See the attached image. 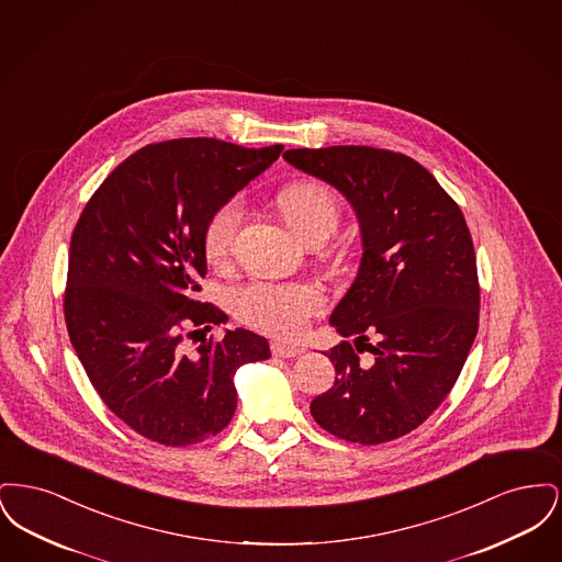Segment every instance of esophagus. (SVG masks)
<instances>
[{"mask_svg":"<svg viewBox=\"0 0 562 562\" xmlns=\"http://www.w3.org/2000/svg\"><path fill=\"white\" fill-rule=\"evenodd\" d=\"M271 353L276 358H296L301 353V349L294 348V346H286L282 341H271Z\"/></svg>","mask_w":562,"mask_h":562,"instance_id":"esophagus-1","label":"esophagus"}]
</instances>
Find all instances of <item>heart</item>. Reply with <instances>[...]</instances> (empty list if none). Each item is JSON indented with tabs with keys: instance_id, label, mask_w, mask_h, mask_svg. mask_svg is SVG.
Here are the masks:
<instances>
[{
	"instance_id": "obj_1",
	"label": "heart",
	"mask_w": 562,
	"mask_h": 562,
	"mask_svg": "<svg viewBox=\"0 0 562 562\" xmlns=\"http://www.w3.org/2000/svg\"><path fill=\"white\" fill-rule=\"evenodd\" d=\"M276 202L286 223L305 241L326 240L339 225V202L335 193L321 183H293L278 193ZM240 223L241 204L236 198L216 206L206 218L202 241L211 263L221 266L232 257ZM324 303L326 294L321 284L307 280H252L234 296L236 316L244 324L280 339L301 335Z\"/></svg>"
}]
</instances>
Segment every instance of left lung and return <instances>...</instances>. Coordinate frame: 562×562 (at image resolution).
Masks as SVG:
<instances>
[{
    "instance_id": "left-lung-1",
    "label": "left lung",
    "mask_w": 562,
    "mask_h": 562,
    "mask_svg": "<svg viewBox=\"0 0 562 562\" xmlns=\"http://www.w3.org/2000/svg\"><path fill=\"white\" fill-rule=\"evenodd\" d=\"M284 160L348 198L362 261L330 314L335 383L310 404L333 436L381 445L419 428L453 390L479 333L474 244L453 198L419 161L364 145L289 149ZM364 347L374 360L360 363Z\"/></svg>"
}]
</instances>
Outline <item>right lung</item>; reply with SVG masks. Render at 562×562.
Instances as JSON below:
<instances>
[{
    "label": "right lung",
    "instance_id": "add662e5",
    "mask_svg": "<svg viewBox=\"0 0 562 562\" xmlns=\"http://www.w3.org/2000/svg\"><path fill=\"white\" fill-rule=\"evenodd\" d=\"M282 149L151 143L81 211L63 299L69 339L109 411L147 440L188 447L218 434L236 411L234 374L269 358L268 339L246 328L206 339L227 316L195 294L206 276V218ZM195 334L201 344L189 350Z\"/></svg>",
    "mask_w": 562,
    "mask_h": 562
}]
</instances>
